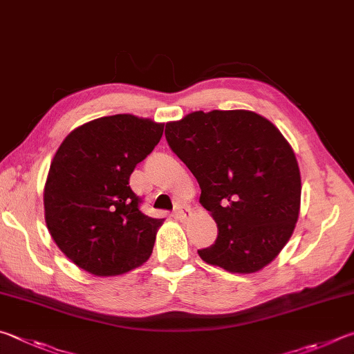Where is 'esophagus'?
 Listing matches in <instances>:
<instances>
[{"label": "esophagus", "mask_w": 354, "mask_h": 354, "mask_svg": "<svg viewBox=\"0 0 354 354\" xmlns=\"http://www.w3.org/2000/svg\"><path fill=\"white\" fill-rule=\"evenodd\" d=\"M176 216L180 221H187V219H189L191 218V212H189V208H187V207H178L177 209H176Z\"/></svg>", "instance_id": "34e87169"}]
</instances>
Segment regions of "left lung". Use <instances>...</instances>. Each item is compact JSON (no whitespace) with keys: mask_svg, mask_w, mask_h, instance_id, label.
<instances>
[{"mask_svg":"<svg viewBox=\"0 0 354 354\" xmlns=\"http://www.w3.org/2000/svg\"><path fill=\"white\" fill-rule=\"evenodd\" d=\"M166 141L193 172L202 207L218 238L197 250L232 274H253L274 261L300 213L295 153L274 124L249 110L193 111L166 124Z\"/></svg>","mask_w":354,"mask_h":354,"instance_id":"8db88e82","label":"left lung"}]
</instances>
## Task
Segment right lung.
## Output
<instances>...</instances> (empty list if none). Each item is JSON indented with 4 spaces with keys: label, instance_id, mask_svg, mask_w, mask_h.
<instances>
[{
    "label": "right lung",
    "instance_id": "right-lung-1",
    "mask_svg": "<svg viewBox=\"0 0 354 354\" xmlns=\"http://www.w3.org/2000/svg\"><path fill=\"white\" fill-rule=\"evenodd\" d=\"M163 127L133 115L97 118L74 129L55 152L43 193L45 221L54 243L80 269L121 275L151 257L163 219L141 212L129 178Z\"/></svg>",
    "mask_w": 354,
    "mask_h": 354
}]
</instances>
